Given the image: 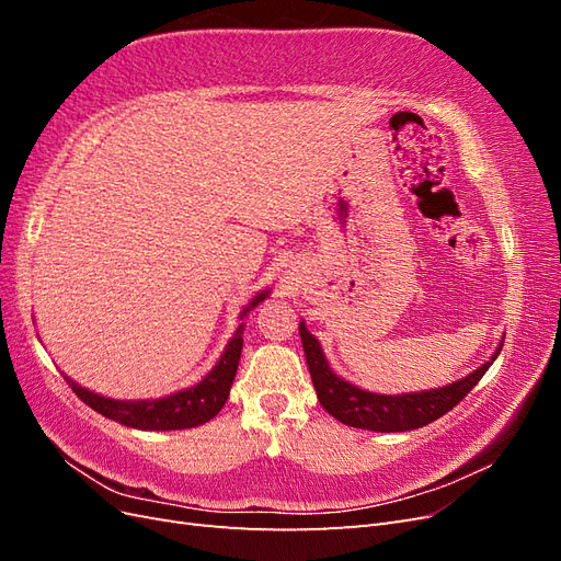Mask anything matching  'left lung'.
I'll use <instances>...</instances> for the list:
<instances>
[{"mask_svg":"<svg viewBox=\"0 0 561 561\" xmlns=\"http://www.w3.org/2000/svg\"><path fill=\"white\" fill-rule=\"evenodd\" d=\"M301 346L304 355H307V365L311 371V381L318 393L320 404L325 407V412L332 414L336 421L346 423L353 428L363 431H377V433H402L423 428L447 414L449 410L461 402L470 390L478 386V381L484 377V371L494 365L496 355L501 353L503 344H499L496 353L491 355L482 367H478L472 375L458 379L443 388L421 390V393H402V396H381L369 393L358 386L348 383L346 379L336 377L330 363L325 360L318 339L307 330L304 322H299Z\"/></svg>","mask_w":561,"mask_h":561,"instance_id":"1","label":"left lung"}]
</instances>
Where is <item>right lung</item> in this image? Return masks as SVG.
Segmentation results:
<instances>
[{
    "mask_svg": "<svg viewBox=\"0 0 561 561\" xmlns=\"http://www.w3.org/2000/svg\"><path fill=\"white\" fill-rule=\"evenodd\" d=\"M266 297H268V290L254 297L241 311V320ZM241 351H243V325H239V330L233 332L225 353L219 355L217 365L196 386L178 390V393L159 398V400H114V398L93 393V390L79 386L70 377L65 379L72 386L77 398L87 402L91 410L116 423H122V426L138 428V431H184V428L201 426V423L210 421L213 416L219 414V410H222L229 398L236 369H239Z\"/></svg>",
    "mask_w": 561,
    "mask_h": 561,
    "instance_id": "add662e5",
    "label": "right lung"
}]
</instances>
